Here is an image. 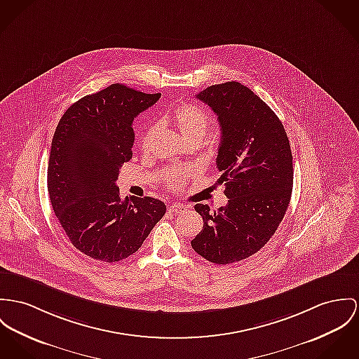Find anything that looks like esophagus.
Segmentation results:
<instances>
[{
  "instance_id": "1",
  "label": "esophagus",
  "mask_w": 359,
  "mask_h": 359,
  "mask_svg": "<svg viewBox=\"0 0 359 359\" xmlns=\"http://www.w3.org/2000/svg\"><path fill=\"white\" fill-rule=\"evenodd\" d=\"M187 206L186 205H183V203H172L170 206H169V212L170 213H175V215H182V213H184V212H187Z\"/></svg>"
}]
</instances>
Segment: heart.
<instances>
[{
  "label": "heart",
  "instance_id": "obj_1",
  "mask_svg": "<svg viewBox=\"0 0 359 359\" xmlns=\"http://www.w3.org/2000/svg\"><path fill=\"white\" fill-rule=\"evenodd\" d=\"M169 120L175 124L179 133L189 142L194 139L202 138L209 126L208 113L202 108L187 102L176 105L169 114ZM156 134H157V126L149 127L147 131L143 134L140 146L144 153L150 151ZM189 177H190V173L187 170L173 169L166 175L165 182L166 184L170 186L172 189H182L186 184Z\"/></svg>",
  "mask_w": 359,
  "mask_h": 359
}]
</instances>
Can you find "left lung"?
<instances>
[{
	"instance_id": "8db88e82",
	"label": "left lung",
	"mask_w": 359,
	"mask_h": 359,
	"mask_svg": "<svg viewBox=\"0 0 359 359\" xmlns=\"http://www.w3.org/2000/svg\"><path fill=\"white\" fill-rule=\"evenodd\" d=\"M196 98L220 123L217 182L228 203L215 212L195 205L203 228L191 246L205 259L226 265L255 254L276 232L292 194V154L275 111L245 84H213Z\"/></svg>"
}]
</instances>
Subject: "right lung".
I'll list each match as a JSON object with an SVG mask.
<instances>
[{
    "label": "right lung",
    "mask_w": 359,
    "mask_h": 359,
    "mask_svg": "<svg viewBox=\"0 0 359 359\" xmlns=\"http://www.w3.org/2000/svg\"><path fill=\"white\" fill-rule=\"evenodd\" d=\"M160 97L114 83L83 97L60 118L48 191L64 232L87 257L117 262L133 255L165 215L160 199L121 201L116 186L120 168L133 158V121Z\"/></svg>",
    "instance_id": "obj_1"
}]
</instances>
